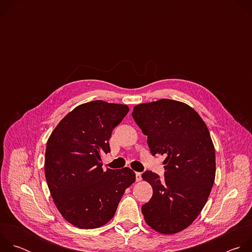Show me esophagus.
Segmentation results:
<instances>
[{
    "instance_id": "obj_1",
    "label": "esophagus",
    "mask_w": 252,
    "mask_h": 252,
    "mask_svg": "<svg viewBox=\"0 0 252 252\" xmlns=\"http://www.w3.org/2000/svg\"><path fill=\"white\" fill-rule=\"evenodd\" d=\"M135 179H136V182L141 181V173L140 172H135Z\"/></svg>"
}]
</instances>
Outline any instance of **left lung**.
<instances>
[{
	"label": "left lung",
	"instance_id": "obj_1",
	"mask_svg": "<svg viewBox=\"0 0 252 252\" xmlns=\"http://www.w3.org/2000/svg\"><path fill=\"white\" fill-rule=\"evenodd\" d=\"M148 135L153 156L164 155V178L147 170L141 177L153 196L141 206L146 222L162 234L189 226L202 210L215 178V151L199 115L185 102L168 98L140 103L131 113Z\"/></svg>",
	"mask_w": 252,
	"mask_h": 252
}]
</instances>
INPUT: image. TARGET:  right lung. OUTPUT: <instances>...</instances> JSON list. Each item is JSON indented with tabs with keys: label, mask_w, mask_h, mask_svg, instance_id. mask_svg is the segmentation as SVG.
Listing matches in <instances>:
<instances>
[{
	"label": "right lung",
	"mask_w": 252,
	"mask_h": 252,
	"mask_svg": "<svg viewBox=\"0 0 252 252\" xmlns=\"http://www.w3.org/2000/svg\"><path fill=\"white\" fill-rule=\"evenodd\" d=\"M127 113L126 104L83 103L59 123L48 139V187L63 218L76 227L92 229L109 222L135 181L128 167L105 171L101 167V156L111 152L112 131Z\"/></svg>",
	"instance_id": "obj_1"
}]
</instances>
